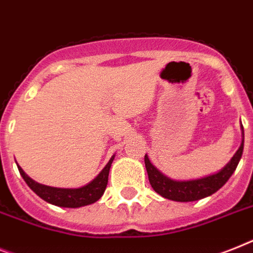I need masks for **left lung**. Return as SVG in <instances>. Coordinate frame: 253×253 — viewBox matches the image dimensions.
<instances>
[{"mask_svg":"<svg viewBox=\"0 0 253 253\" xmlns=\"http://www.w3.org/2000/svg\"><path fill=\"white\" fill-rule=\"evenodd\" d=\"M243 145L244 140L242 141L239 149L234 155L231 161L221 171H218L217 174H213V175L194 180L170 179L162 173H160L159 170L152 165L148 156L145 155L144 162L145 168H147L148 178H149V183L153 187V190L159 195H161L162 198L174 201H180V203L200 200V199H204L207 196H211L226 183L231 174L235 171L240 157H242V153H243Z\"/></svg>","mask_w":253,"mask_h":253,"instance_id":"8db88e82","label":"left lung"}]
</instances>
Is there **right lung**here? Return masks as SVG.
<instances>
[{"label": "right lung", "instance_id": "1", "mask_svg": "<svg viewBox=\"0 0 253 253\" xmlns=\"http://www.w3.org/2000/svg\"><path fill=\"white\" fill-rule=\"evenodd\" d=\"M113 160H114V156L91 183L80 187V188H57V187L44 186V184H40L35 182L34 179H31L20 166H18V169L28 187L42 200L57 205V207H62V208H79L84 205L93 204L94 201H97L101 198L106 188V184H108L109 170H110Z\"/></svg>", "mask_w": 253, "mask_h": 253}]
</instances>
